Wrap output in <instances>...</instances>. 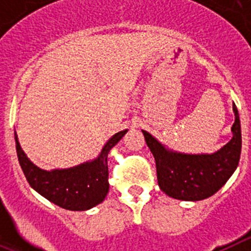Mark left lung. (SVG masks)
I'll list each match as a JSON object with an SVG mask.
<instances>
[{"instance_id": "left-lung-1", "label": "left lung", "mask_w": 251, "mask_h": 251, "mask_svg": "<svg viewBox=\"0 0 251 251\" xmlns=\"http://www.w3.org/2000/svg\"><path fill=\"white\" fill-rule=\"evenodd\" d=\"M235 122L232 138L217 152L187 154L175 152L143 132L157 168V179L162 191L182 201H200L216 194L231 177L239 165L241 153V127L236 105H232Z\"/></svg>"}]
</instances>
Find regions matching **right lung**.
I'll return each mask as SVG.
<instances>
[{"mask_svg":"<svg viewBox=\"0 0 251 251\" xmlns=\"http://www.w3.org/2000/svg\"><path fill=\"white\" fill-rule=\"evenodd\" d=\"M127 133H115L104 145L99 156L75 167L45 171L35 166L19 143L15 132L16 151L27 182L50 202L72 211H85L103 202L109 191L108 182V153Z\"/></svg>","mask_w":251,"mask_h":251,"instance_id":"add662e5","label":"right lung"}]
</instances>
